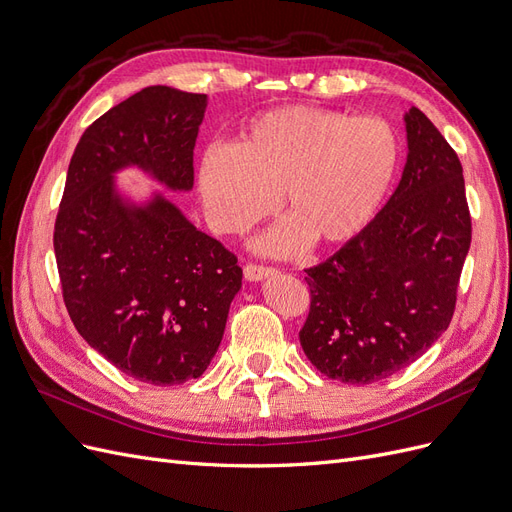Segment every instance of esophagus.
I'll return each mask as SVG.
<instances>
[{
	"instance_id": "1",
	"label": "esophagus",
	"mask_w": 512,
	"mask_h": 512,
	"mask_svg": "<svg viewBox=\"0 0 512 512\" xmlns=\"http://www.w3.org/2000/svg\"><path fill=\"white\" fill-rule=\"evenodd\" d=\"M243 275H245L247 282H260V280H265V277L275 275V269L273 267H262V265H252V262H250V265H245Z\"/></svg>"
}]
</instances>
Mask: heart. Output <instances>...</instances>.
<instances>
[{"mask_svg": "<svg viewBox=\"0 0 512 512\" xmlns=\"http://www.w3.org/2000/svg\"><path fill=\"white\" fill-rule=\"evenodd\" d=\"M401 164L389 121L316 106H284L254 117L239 145H211L198 168L209 224L239 235L277 207L288 218L258 241L290 256L312 239L342 245L376 218Z\"/></svg>", "mask_w": 512, "mask_h": 512, "instance_id": "b5f03b06", "label": "heart"}]
</instances>
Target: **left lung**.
I'll use <instances>...</instances> for the list:
<instances>
[{"label": "left lung", "instance_id": "1", "mask_svg": "<svg viewBox=\"0 0 512 512\" xmlns=\"http://www.w3.org/2000/svg\"><path fill=\"white\" fill-rule=\"evenodd\" d=\"M404 121L408 158L389 203L342 250L305 269L303 352L346 384L389 378L438 342L472 241L457 153L416 106Z\"/></svg>", "mask_w": 512, "mask_h": 512}]
</instances>
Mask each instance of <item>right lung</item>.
I'll list each match as a JSON object with an SVG mask.
<instances>
[{
  "label": "right lung",
  "mask_w": 512,
  "mask_h": 512,
  "mask_svg": "<svg viewBox=\"0 0 512 512\" xmlns=\"http://www.w3.org/2000/svg\"><path fill=\"white\" fill-rule=\"evenodd\" d=\"M205 94L153 85L83 132L53 245L76 331L123 374L170 386L203 376L241 288L237 256L160 192L136 205L115 175L136 166L173 192L194 185Z\"/></svg>",
  "instance_id": "1"
}]
</instances>
